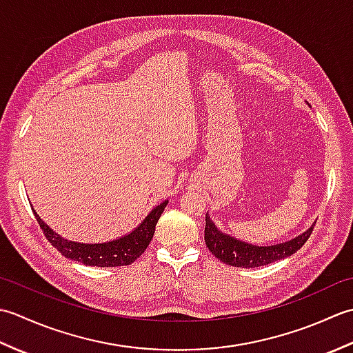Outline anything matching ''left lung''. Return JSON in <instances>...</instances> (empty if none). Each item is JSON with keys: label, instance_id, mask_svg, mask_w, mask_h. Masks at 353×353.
<instances>
[{"label": "left lung", "instance_id": "obj_1", "mask_svg": "<svg viewBox=\"0 0 353 353\" xmlns=\"http://www.w3.org/2000/svg\"><path fill=\"white\" fill-rule=\"evenodd\" d=\"M316 224L305 230L302 235L290 239L287 243L274 244V245H253L236 239L223 232L215 226L209 214H206V226H205V243L208 249L212 252L215 258L232 267L253 268L268 265L272 262L285 259L294 254L306 243L312 234Z\"/></svg>", "mask_w": 353, "mask_h": 353}]
</instances>
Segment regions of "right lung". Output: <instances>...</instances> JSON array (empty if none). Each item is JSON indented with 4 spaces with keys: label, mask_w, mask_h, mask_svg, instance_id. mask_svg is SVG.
I'll return each mask as SVG.
<instances>
[{
    "label": "right lung",
    "mask_w": 353,
    "mask_h": 353,
    "mask_svg": "<svg viewBox=\"0 0 353 353\" xmlns=\"http://www.w3.org/2000/svg\"><path fill=\"white\" fill-rule=\"evenodd\" d=\"M167 203L168 200H165L161 205L153 208L152 212L130 234L119 236L118 239H114V241L97 244H85L65 239L56 234L54 230L50 229V226H47L41 216L36 214L34 209L33 212L43 235L47 236L51 245L61 252L65 258L81 262V264L89 267H121L130 265L134 259H138L145 252L154 235L157 220H159Z\"/></svg>",
    "instance_id": "right-lung-1"
}]
</instances>
